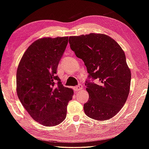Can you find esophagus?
I'll use <instances>...</instances> for the list:
<instances>
[{
    "label": "esophagus",
    "instance_id": "34e87169",
    "mask_svg": "<svg viewBox=\"0 0 149 149\" xmlns=\"http://www.w3.org/2000/svg\"><path fill=\"white\" fill-rule=\"evenodd\" d=\"M82 88H83V86H82L81 84H79L78 86H75V87L74 88V90L75 92H78V91H81V90Z\"/></svg>",
    "mask_w": 149,
    "mask_h": 149
}]
</instances>
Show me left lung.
Masks as SVG:
<instances>
[{
  "label": "left lung",
  "instance_id": "left-lung-1",
  "mask_svg": "<svg viewBox=\"0 0 149 149\" xmlns=\"http://www.w3.org/2000/svg\"><path fill=\"white\" fill-rule=\"evenodd\" d=\"M70 48L84 61L89 78L98 83L86 81L89 100L84 105L88 117L107 120L117 115L127 100L131 72L120 45L104 34L70 36Z\"/></svg>",
  "mask_w": 149,
  "mask_h": 149
}]
</instances>
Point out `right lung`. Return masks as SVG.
<instances>
[{"mask_svg":"<svg viewBox=\"0 0 149 149\" xmlns=\"http://www.w3.org/2000/svg\"><path fill=\"white\" fill-rule=\"evenodd\" d=\"M68 37H44L26 49L16 72V92L29 115L43 126H54L66 117L74 92L56 75Z\"/></svg>","mask_w":149,"mask_h":149,"instance_id":"obj_1","label":"right lung"}]
</instances>
